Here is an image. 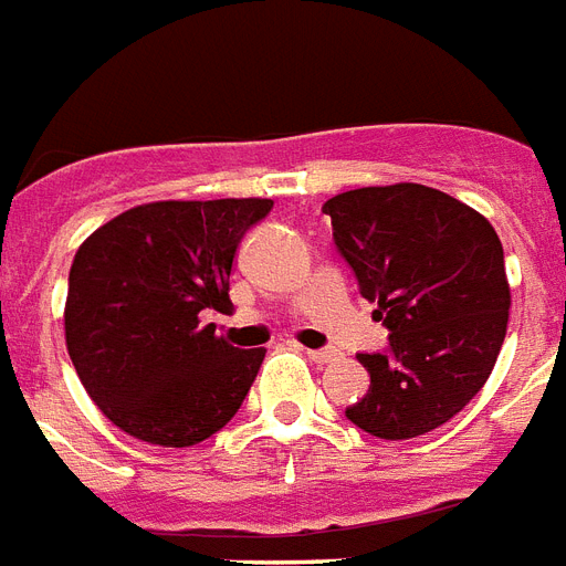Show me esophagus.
Listing matches in <instances>:
<instances>
[{
  "mask_svg": "<svg viewBox=\"0 0 566 566\" xmlns=\"http://www.w3.org/2000/svg\"><path fill=\"white\" fill-rule=\"evenodd\" d=\"M306 356H310V361H315V365H327V361H333V350H306Z\"/></svg>",
  "mask_w": 566,
  "mask_h": 566,
  "instance_id": "34e87169",
  "label": "esophagus"
}]
</instances>
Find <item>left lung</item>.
<instances>
[{"instance_id":"obj_1","label":"left lung","mask_w":566,"mask_h":566,"mask_svg":"<svg viewBox=\"0 0 566 566\" xmlns=\"http://www.w3.org/2000/svg\"><path fill=\"white\" fill-rule=\"evenodd\" d=\"M333 239L359 280L386 354H359L370 388L347 418L406 441L459 415L485 386L509 327L512 289L491 221L423 184L361 187L329 198Z\"/></svg>"}]
</instances>
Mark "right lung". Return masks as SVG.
I'll return each instance as SVG.
<instances>
[{"label": "right lung", "mask_w": 566, "mask_h": 566, "mask_svg": "<svg viewBox=\"0 0 566 566\" xmlns=\"http://www.w3.org/2000/svg\"><path fill=\"white\" fill-rule=\"evenodd\" d=\"M271 198L151 201L93 230L75 251L63 306L81 386L122 432L192 447L245 400L265 350H239L212 310L230 306V271Z\"/></svg>", "instance_id": "obj_1"}]
</instances>
